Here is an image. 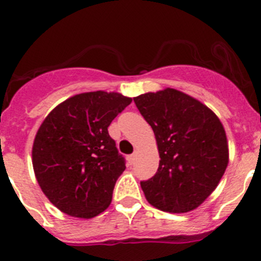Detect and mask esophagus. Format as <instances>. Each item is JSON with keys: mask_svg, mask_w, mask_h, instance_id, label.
<instances>
[{"mask_svg": "<svg viewBox=\"0 0 261 261\" xmlns=\"http://www.w3.org/2000/svg\"><path fill=\"white\" fill-rule=\"evenodd\" d=\"M127 162L130 163V164H134V162H135V154H131L127 156Z\"/></svg>", "mask_w": 261, "mask_h": 261, "instance_id": "34e87169", "label": "esophagus"}]
</instances>
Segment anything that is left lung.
<instances>
[{
    "mask_svg": "<svg viewBox=\"0 0 261 261\" xmlns=\"http://www.w3.org/2000/svg\"><path fill=\"white\" fill-rule=\"evenodd\" d=\"M151 126L159 168L141 181L150 204L165 212L197 208L216 189L228 164V145L220 118L198 99L173 88L134 98Z\"/></svg>",
    "mask_w": 261,
    "mask_h": 261,
    "instance_id": "obj_1",
    "label": "left lung"
}]
</instances>
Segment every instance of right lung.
<instances>
[{
  "label": "right lung",
  "instance_id": "add662e5",
  "mask_svg": "<svg viewBox=\"0 0 261 261\" xmlns=\"http://www.w3.org/2000/svg\"><path fill=\"white\" fill-rule=\"evenodd\" d=\"M133 99L116 92H86L58 105L39 127L33 145L36 180L60 211L96 217L110 206L125 159L109 126Z\"/></svg>",
  "mask_w": 261,
  "mask_h": 261
}]
</instances>
